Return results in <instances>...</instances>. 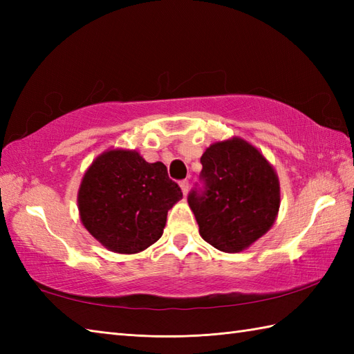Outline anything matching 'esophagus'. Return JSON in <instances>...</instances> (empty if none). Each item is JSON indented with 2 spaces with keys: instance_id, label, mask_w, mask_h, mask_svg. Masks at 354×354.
Listing matches in <instances>:
<instances>
[{
  "instance_id": "obj_1",
  "label": "esophagus",
  "mask_w": 354,
  "mask_h": 354,
  "mask_svg": "<svg viewBox=\"0 0 354 354\" xmlns=\"http://www.w3.org/2000/svg\"><path fill=\"white\" fill-rule=\"evenodd\" d=\"M179 187H181V190H183L184 196H185V194L189 193V189H190V184H189V181H187V179H183V181L179 183Z\"/></svg>"
}]
</instances>
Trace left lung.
<instances>
[{"label":"left lung","instance_id":"obj_1","mask_svg":"<svg viewBox=\"0 0 354 354\" xmlns=\"http://www.w3.org/2000/svg\"><path fill=\"white\" fill-rule=\"evenodd\" d=\"M202 187L189 205L207 243L240 252L272 227L280 208V183L266 158L240 138L214 142L201 156Z\"/></svg>","mask_w":354,"mask_h":354}]
</instances>
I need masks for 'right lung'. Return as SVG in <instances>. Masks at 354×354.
<instances>
[{
    "label": "right lung",
    "instance_id": "1",
    "mask_svg": "<svg viewBox=\"0 0 354 354\" xmlns=\"http://www.w3.org/2000/svg\"><path fill=\"white\" fill-rule=\"evenodd\" d=\"M183 198L162 162L135 150H109L91 164L79 189L82 223L108 250L135 254L162 236L167 212Z\"/></svg>",
    "mask_w": 354,
    "mask_h": 354
}]
</instances>
